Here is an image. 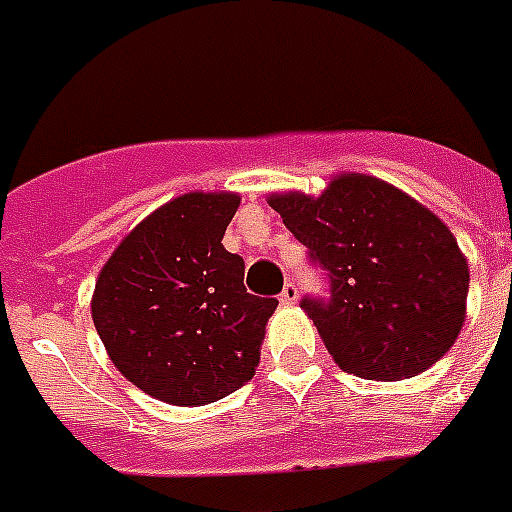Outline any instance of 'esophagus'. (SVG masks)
Instances as JSON below:
<instances>
[{
    "mask_svg": "<svg viewBox=\"0 0 512 512\" xmlns=\"http://www.w3.org/2000/svg\"><path fill=\"white\" fill-rule=\"evenodd\" d=\"M281 305H294V302H297L299 299V292H297V286L292 284V281H289V284L284 286V292H281Z\"/></svg>",
    "mask_w": 512,
    "mask_h": 512,
    "instance_id": "1",
    "label": "esophagus"
}]
</instances>
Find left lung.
Instances as JSON below:
<instances>
[{
    "mask_svg": "<svg viewBox=\"0 0 512 512\" xmlns=\"http://www.w3.org/2000/svg\"><path fill=\"white\" fill-rule=\"evenodd\" d=\"M268 205L328 270L331 297L302 299V310L342 371L400 381L450 352L471 276L429 207L365 173H339L321 197L270 194Z\"/></svg>",
    "mask_w": 512,
    "mask_h": 512,
    "instance_id": "obj_1",
    "label": "left lung"
}]
</instances>
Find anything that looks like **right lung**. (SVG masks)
I'll return each instance as SVG.
<instances>
[{"label":"right lung","mask_w":512,"mask_h":512,"mask_svg":"<svg viewBox=\"0 0 512 512\" xmlns=\"http://www.w3.org/2000/svg\"><path fill=\"white\" fill-rule=\"evenodd\" d=\"M242 197L189 191L147 215L99 270L91 318L107 355L168 405L223 400L255 376L278 299L244 289V260L223 247Z\"/></svg>","instance_id":"obj_1"}]
</instances>
